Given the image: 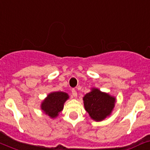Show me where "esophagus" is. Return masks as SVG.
<instances>
[{
    "instance_id": "1",
    "label": "esophagus",
    "mask_w": 150,
    "mask_h": 150,
    "mask_svg": "<svg viewBox=\"0 0 150 150\" xmlns=\"http://www.w3.org/2000/svg\"><path fill=\"white\" fill-rule=\"evenodd\" d=\"M71 94H72V96L74 97V98H77L78 96L77 91H76L75 89H72V90H71Z\"/></svg>"
}]
</instances>
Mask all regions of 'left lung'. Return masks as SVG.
Instances as JSON below:
<instances>
[{"label":"left lung","instance_id":"obj_1","mask_svg":"<svg viewBox=\"0 0 150 150\" xmlns=\"http://www.w3.org/2000/svg\"><path fill=\"white\" fill-rule=\"evenodd\" d=\"M85 109L90 117L97 122L102 121L111 114L115 107L116 98L92 88L90 92L83 97Z\"/></svg>","mask_w":150,"mask_h":150}]
</instances>
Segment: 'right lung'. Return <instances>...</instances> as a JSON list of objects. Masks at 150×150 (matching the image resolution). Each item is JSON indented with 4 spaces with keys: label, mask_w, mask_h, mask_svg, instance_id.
Wrapping results in <instances>:
<instances>
[{
    "label": "right lung",
    "mask_w": 150,
    "mask_h": 150,
    "mask_svg": "<svg viewBox=\"0 0 150 150\" xmlns=\"http://www.w3.org/2000/svg\"><path fill=\"white\" fill-rule=\"evenodd\" d=\"M69 98V94L63 91H53L48 94L41 103L40 108L50 118L57 117L63 110L64 104Z\"/></svg>",
    "instance_id": "obj_1"
}]
</instances>
